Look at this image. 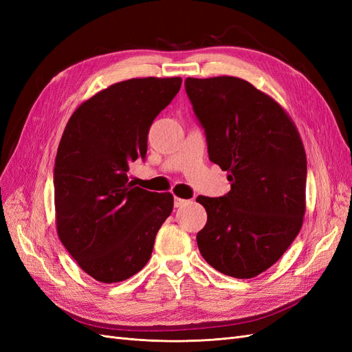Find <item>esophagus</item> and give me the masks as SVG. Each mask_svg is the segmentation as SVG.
I'll use <instances>...</instances> for the list:
<instances>
[{
	"mask_svg": "<svg viewBox=\"0 0 352 352\" xmlns=\"http://www.w3.org/2000/svg\"><path fill=\"white\" fill-rule=\"evenodd\" d=\"M186 199H182V198H179V197H175V207L177 208V207H182V206H185L186 204Z\"/></svg>",
	"mask_w": 352,
	"mask_h": 352,
	"instance_id": "esophagus-1",
	"label": "esophagus"
}]
</instances>
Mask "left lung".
<instances>
[{"instance_id":"obj_1","label":"left lung","mask_w":352,"mask_h":352,"mask_svg":"<svg viewBox=\"0 0 352 352\" xmlns=\"http://www.w3.org/2000/svg\"><path fill=\"white\" fill-rule=\"evenodd\" d=\"M208 158L229 173L223 197L199 195L207 223L197 235L204 260L250 279L278 261L305 212L307 157L295 124L269 95L232 76L186 78Z\"/></svg>"}]
</instances>
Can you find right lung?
Here are the masks:
<instances>
[{
    "mask_svg": "<svg viewBox=\"0 0 352 352\" xmlns=\"http://www.w3.org/2000/svg\"><path fill=\"white\" fill-rule=\"evenodd\" d=\"M180 85V78L114 83L85 101L61 136L54 164L58 238L95 280L122 282L144 269L173 210L172 194L135 186L126 172L145 158L150 127Z\"/></svg>",
    "mask_w": 352,
    "mask_h": 352,
    "instance_id": "right-lung-1",
    "label": "right lung"
}]
</instances>
